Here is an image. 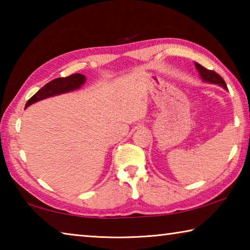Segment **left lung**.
Here are the masks:
<instances>
[{"instance_id": "8db88e82", "label": "left lung", "mask_w": 250, "mask_h": 250, "mask_svg": "<svg viewBox=\"0 0 250 250\" xmlns=\"http://www.w3.org/2000/svg\"><path fill=\"white\" fill-rule=\"evenodd\" d=\"M195 67L198 70V73H200V75H201V78L204 80V82L210 83H216V84H218V86H222L224 89H226V90L228 89L225 80H224L217 73H215L214 70L206 69L205 67H203L202 65L197 64V62H195Z\"/></svg>"}]
</instances>
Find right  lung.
Segmentation results:
<instances>
[{"mask_svg":"<svg viewBox=\"0 0 250 250\" xmlns=\"http://www.w3.org/2000/svg\"><path fill=\"white\" fill-rule=\"evenodd\" d=\"M84 82H86V77L82 74H73L68 76V77L54 79L48 83H46L43 88H41L32 98H29L25 108L34 103H37V101L48 98V97L65 94V92L78 89L82 84L84 83Z\"/></svg>","mask_w":250,"mask_h":250,"instance_id":"obj_1","label":"right lung"}]
</instances>
